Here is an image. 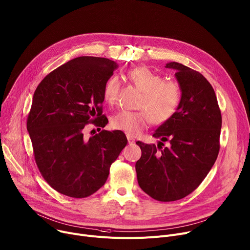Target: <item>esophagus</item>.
<instances>
[{"instance_id": "34e87169", "label": "esophagus", "mask_w": 250, "mask_h": 250, "mask_svg": "<svg viewBox=\"0 0 250 250\" xmlns=\"http://www.w3.org/2000/svg\"><path fill=\"white\" fill-rule=\"evenodd\" d=\"M127 140H128V143L129 144H134L135 143V139L132 137V136H127Z\"/></svg>"}]
</instances>
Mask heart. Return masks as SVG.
I'll return each instance as SVG.
<instances>
[{
  "label": "heart",
  "instance_id": "heart-1",
  "mask_svg": "<svg viewBox=\"0 0 250 250\" xmlns=\"http://www.w3.org/2000/svg\"><path fill=\"white\" fill-rule=\"evenodd\" d=\"M129 81L142 92L137 108L140 111L121 110L111 119V126L135 136L145 129L150 121L161 124L171 119L180 106L182 93L177 82L163 80L162 76L146 66H137L126 72ZM120 80L111 76L104 84L105 101L112 105L117 101Z\"/></svg>",
  "mask_w": 250,
  "mask_h": 250
}]
</instances>
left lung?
I'll list each match as a JSON object with an SVG mask.
<instances>
[{"label": "left lung", "instance_id": "8db88e82", "mask_svg": "<svg viewBox=\"0 0 250 250\" xmlns=\"http://www.w3.org/2000/svg\"><path fill=\"white\" fill-rule=\"evenodd\" d=\"M176 70L182 90L175 115L159 126L156 146L138 141L142 155L136 163L140 188L154 200L174 202L195 190L205 180L219 152L221 113L214 90L199 71L179 62ZM164 142L167 147L162 148Z\"/></svg>", "mask_w": 250, "mask_h": 250}]
</instances>
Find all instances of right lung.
<instances>
[{"instance_id":"1","label":"right lung","mask_w":250,"mask_h":250,"mask_svg":"<svg viewBox=\"0 0 250 250\" xmlns=\"http://www.w3.org/2000/svg\"><path fill=\"white\" fill-rule=\"evenodd\" d=\"M116 68L108 59L79 57L48 73L34 93L26 128L35 160L46 183L64 196L82 199L97 191L127 144L119 130L84 136L87 125L108 123L103 88Z\"/></svg>"}]
</instances>
